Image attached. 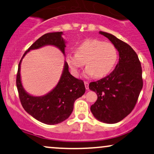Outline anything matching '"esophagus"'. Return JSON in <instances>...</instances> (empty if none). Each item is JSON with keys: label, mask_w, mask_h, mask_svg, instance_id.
I'll list each match as a JSON object with an SVG mask.
<instances>
[{"label": "esophagus", "mask_w": 154, "mask_h": 154, "mask_svg": "<svg viewBox=\"0 0 154 154\" xmlns=\"http://www.w3.org/2000/svg\"><path fill=\"white\" fill-rule=\"evenodd\" d=\"M85 88L86 89H89V82H85Z\"/></svg>", "instance_id": "34e87169"}]
</instances>
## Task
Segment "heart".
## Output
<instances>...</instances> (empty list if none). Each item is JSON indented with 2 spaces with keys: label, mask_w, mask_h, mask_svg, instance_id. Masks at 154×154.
Instances as JSON below:
<instances>
[{
  "label": "heart",
  "mask_w": 154,
  "mask_h": 154,
  "mask_svg": "<svg viewBox=\"0 0 154 154\" xmlns=\"http://www.w3.org/2000/svg\"><path fill=\"white\" fill-rule=\"evenodd\" d=\"M118 54L112 44L102 40L92 39L81 42L76 48V54H69L66 62L74 76H78L85 65L84 75L86 77L97 78L105 77L112 69L117 60Z\"/></svg>",
  "instance_id": "heart-1"
}]
</instances>
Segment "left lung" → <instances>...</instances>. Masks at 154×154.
<instances>
[{"label": "left lung", "instance_id": "8db88e82", "mask_svg": "<svg viewBox=\"0 0 154 154\" xmlns=\"http://www.w3.org/2000/svg\"><path fill=\"white\" fill-rule=\"evenodd\" d=\"M119 52V63L110 75L89 85L97 94L91 112L97 120L115 124L128 116L135 106L143 87L142 69L139 57L131 47L113 35L100 31Z\"/></svg>", "mask_w": 154, "mask_h": 154}]
</instances>
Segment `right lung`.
<instances>
[{"instance_id": "right-lung-1", "label": "right lung", "mask_w": 154, "mask_h": 154, "mask_svg": "<svg viewBox=\"0 0 154 154\" xmlns=\"http://www.w3.org/2000/svg\"><path fill=\"white\" fill-rule=\"evenodd\" d=\"M63 32L46 33L38 39L23 54L17 69L16 85L23 107L30 115L42 123L54 125L69 118L73 111L74 103L85 92L84 82L76 79L69 73L65 60L61 77L55 87L42 96H33L27 92L23 86L20 76L22 60L28 52L45 46L55 47L65 56V40Z\"/></svg>"}]
</instances>
